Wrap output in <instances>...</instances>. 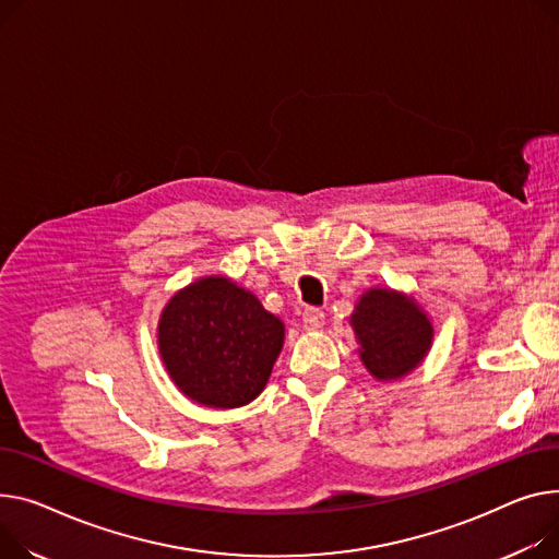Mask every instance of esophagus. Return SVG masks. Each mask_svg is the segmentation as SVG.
Wrapping results in <instances>:
<instances>
[{
    "mask_svg": "<svg viewBox=\"0 0 559 559\" xmlns=\"http://www.w3.org/2000/svg\"><path fill=\"white\" fill-rule=\"evenodd\" d=\"M304 323H306L308 330H319L325 323V312L319 310V308H308L304 312Z\"/></svg>",
    "mask_w": 559,
    "mask_h": 559,
    "instance_id": "obj_1",
    "label": "esophagus"
}]
</instances>
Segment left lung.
Here are the masks:
<instances>
[{
    "mask_svg": "<svg viewBox=\"0 0 559 559\" xmlns=\"http://www.w3.org/2000/svg\"><path fill=\"white\" fill-rule=\"evenodd\" d=\"M350 325L357 355L378 382H397L425 361L433 346V323L427 310L391 287H368L355 304Z\"/></svg>",
    "mask_w": 559,
    "mask_h": 559,
    "instance_id": "1",
    "label": "left lung"
}]
</instances>
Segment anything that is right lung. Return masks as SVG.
Listing matches in <instances>:
<instances>
[{
	"label": "right lung",
	"mask_w": 559,
	"mask_h": 559,
	"mask_svg": "<svg viewBox=\"0 0 559 559\" xmlns=\"http://www.w3.org/2000/svg\"><path fill=\"white\" fill-rule=\"evenodd\" d=\"M285 342V323L227 276L177 289L157 323V348L173 384L209 408L255 400Z\"/></svg>",
	"instance_id": "add662e5"
}]
</instances>
